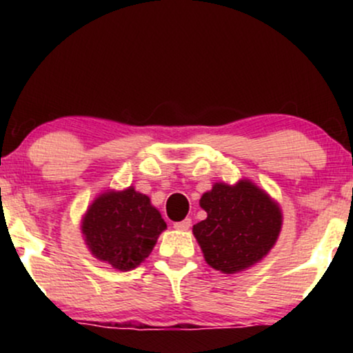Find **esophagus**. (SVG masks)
<instances>
[{
  "instance_id": "obj_1",
  "label": "esophagus",
  "mask_w": 353,
  "mask_h": 353,
  "mask_svg": "<svg viewBox=\"0 0 353 353\" xmlns=\"http://www.w3.org/2000/svg\"><path fill=\"white\" fill-rule=\"evenodd\" d=\"M190 224H192V221H190V219H184V221L176 222V224H174V229H177V230H188V229L190 228Z\"/></svg>"
}]
</instances>
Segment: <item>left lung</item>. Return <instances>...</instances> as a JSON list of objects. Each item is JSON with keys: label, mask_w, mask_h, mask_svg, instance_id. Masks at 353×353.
I'll return each mask as SVG.
<instances>
[{"label": "left lung", "mask_w": 353, "mask_h": 353, "mask_svg": "<svg viewBox=\"0 0 353 353\" xmlns=\"http://www.w3.org/2000/svg\"><path fill=\"white\" fill-rule=\"evenodd\" d=\"M208 212L192 228L205 262L224 274L249 269L269 254L282 229V210L249 179L229 185L216 182L202 194Z\"/></svg>", "instance_id": "8db88e82"}]
</instances>
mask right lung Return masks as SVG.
I'll return each instance as SVG.
<instances>
[{"label":"right lung","instance_id":"right-lung-1","mask_svg":"<svg viewBox=\"0 0 353 353\" xmlns=\"http://www.w3.org/2000/svg\"><path fill=\"white\" fill-rule=\"evenodd\" d=\"M165 228L164 219L151 199L132 185L99 194L81 222L91 254L123 272L134 269L149 257Z\"/></svg>","mask_w":353,"mask_h":353}]
</instances>
